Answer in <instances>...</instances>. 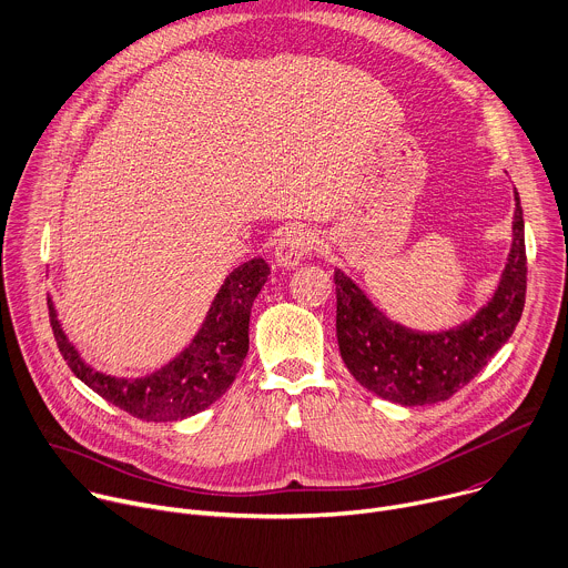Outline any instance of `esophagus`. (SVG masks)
<instances>
[{
	"label": "esophagus",
	"instance_id": "1",
	"mask_svg": "<svg viewBox=\"0 0 568 568\" xmlns=\"http://www.w3.org/2000/svg\"><path fill=\"white\" fill-rule=\"evenodd\" d=\"M314 247V236L305 230H287L276 247H274V263L283 270H294L301 261L307 258V254Z\"/></svg>",
	"mask_w": 568,
	"mask_h": 568
}]
</instances>
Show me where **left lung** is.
Instances as JSON below:
<instances>
[{
    "label": "left lung",
    "instance_id": "8db88e82",
    "mask_svg": "<svg viewBox=\"0 0 568 568\" xmlns=\"http://www.w3.org/2000/svg\"><path fill=\"white\" fill-rule=\"evenodd\" d=\"M336 283V341L354 379L393 404L426 406L464 388L510 338L526 296L524 212L515 192L513 241L493 296L459 325L413 329L384 310L341 270Z\"/></svg>",
    "mask_w": 568,
    "mask_h": 568
}]
</instances>
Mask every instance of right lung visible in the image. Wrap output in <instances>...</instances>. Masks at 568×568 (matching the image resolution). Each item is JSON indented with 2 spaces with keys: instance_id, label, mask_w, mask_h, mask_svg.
Returning <instances> with one entry per match:
<instances>
[{
  "instance_id": "right-lung-1",
  "label": "right lung",
  "mask_w": 568,
  "mask_h": 568,
  "mask_svg": "<svg viewBox=\"0 0 568 568\" xmlns=\"http://www.w3.org/2000/svg\"><path fill=\"white\" fill-rule=\"evenodd\" d=\"M267 276L270 267L263 258L234 267L189 345L162 367L131 379L98 372L80 356L58 318L53 298H49L51 327L71 372L102 399L142 422H180L207 410L234 384L250 349L252 305Z\"/></svg>"
}]
</instances>
